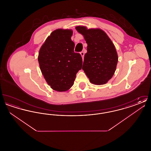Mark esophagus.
<instances>
[{
	"instance_id": "1",
	"label": "esophagus",
	"mask_w": 151,
	"mask_h": 151,
	"mask_svg": "<svg viewBox=\"0 0 151 151\" xmlns=\"http://www.w3.org/2000/svg\"><path fill=\"white\" fill-rule=\"evenodd\" d=\"M80 55H81V56L82 58H83V59H84V52L83 51L80 52Z\"/></svg>"
}]
</instances>
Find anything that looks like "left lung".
<instances>
[{
	"label": "left lung",
	"instance_id": "left-lung-1",
	"mask_svg": "<svg viewBox=\"0 0 151 151\" xmlns=\"http://www.w3.org/2000/svg\"><path fill=\"white\" fill-rule=\"evenodd\" d=\"M75 28L88 45L82 69L91 83L105 84L114 75L118 60L114 43L101 29H88L84 26Z\"/></svg>",
	"mask_w": 151,
	"mask_h": 151
}]
</instances>
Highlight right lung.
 <instances>
[{"label": "right lung", "instance_id": "obj_1", "mask_svg": "<svg viewBox=\"0 0 151 151\" xmlns=\"http://www.w3.org/2000/svg\"><path fill=\"white\" fill-rule=\"evenodd\" d=\"M71 29L54 30L41 47L38 60L47 83L58 92H65L73 85L76 75L81 69L83 60L74 52Z\"/></svg>", "mask_w": 151, "mask_h": 151}]
</instances>
